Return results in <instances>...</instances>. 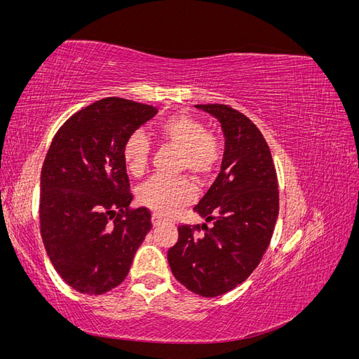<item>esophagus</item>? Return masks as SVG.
Masks as SVG:
<instances>
[{
    "mask_svg": "<svg viewBox=\"0 0 359 359\" xmlns=\"http://www.w3.org/2000/svg\"><path fill=\"white\" fill-rule=\"evenodd\" d=\"M161 222H163V220H161V217H160V215L153 214V224H154V226H158Z\"/></svg>",
    "mask_w": 359,
    "mask_h": 359,
    "instance_id": "esophagus-1",
    "label": "esophagus"
}]
</instances>
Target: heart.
Here are the masks:
<instances>
[{
  "label": "heart",
  "instance_id": "obj_1",
  "mask_svg": "<svg viewBox=\"0 0 359 359\" xmlns=\"http://www.w3.org/2000/svg\"><path fill=\"white\" fill-rule=\"evenodd\" d=\"M160 145L180 151L178 172H190L199 184L208 182L219 172L224 157L219 136L208 132L202 119L190 114H175L157 126ZM123 160L133 177H142L149 166L151 147L144 133L135 132L123 144ZM139 202L157 215L172 217L196 198V187L187 177L149 180L139 190Z\"/></svg>",
  "mask_w": 359,
  "mask_h": 359
}]
</instances>
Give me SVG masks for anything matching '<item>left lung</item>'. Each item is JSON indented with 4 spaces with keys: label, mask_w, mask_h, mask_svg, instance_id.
Returning a JSON list of instances; mask_svg holds the SVG:
<instances>
[{
    "label": "left lung",
    "mask_w": 359,
    "mask_h": 359,
    "mask_svg": "<svg viewBox=\"0 0 359 359\" xmlns=\"http://www.w3.org/2000/svg\"><path fill=\"white\" fill-rule=\"evenodd\" d=\"M222 123V170L194 211L208 224L178 226L168 260L181 285L212 298L235 289L259 265L278 217V180L269 147L256 124L227 104H196ZM203 236H196L200 229Z\"/></svg>",
    "instance_id": "left-lung-1"
}]
</instances>
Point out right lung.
<instances>
[{
  "mask_svg": "<svg viewBox=\"0 0 359 359\" xmlns=\"http://www.w3.org/2000/svg\"><path fill=\"white\" fill-rule=\"evenodd\" d=\"M157 114L149 104L107 97L72 115L53 136L41 166L40 233L50 262L85 295L121 285L153 227L133 194L123 144Z\"/></svg>",
  "mask_w": 359,
  "mask_h": 359,
  "instance_id": "right-lung-1",
  "label": "right lung"
}]
</instances>
